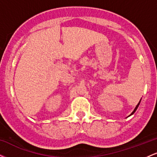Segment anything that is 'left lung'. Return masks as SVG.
I'll return each mask as SVG.
<instances>
[{
    "mask_svg": "<svg viewBox=\"0 0 157 157\" xmlns=\"http://www.w3.org/2000/svg\"><path fill=\"white\" fill-rule=\"evenodd\" d=\"M141 100H142V99H141ZM141 100H140V102H139V103L137 104V105H136V107H135V109H134V111H132V113H131V114H130V115H129V116H128V117H130V116H131V115H132V114H134V112H135V111H136V109H138L139 105H140V102H141Z\"/></svg>",
    "mask_w": 157,
    "mask_h": 157,
    "instance_id": "8db88e82",
    "label": "left lung"
}]
</instances>
